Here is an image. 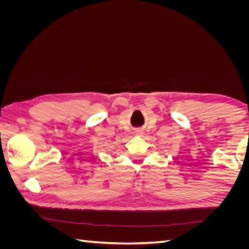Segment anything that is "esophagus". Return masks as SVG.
I'll return each instance as SVG.
<instances>
[{"label":"esophagus","mask_w":249,"mask_h":249,"mask_svg":"<svg viewBox=\"0 0 249 249\" xmlns=\"http://www.w3.org/2000/svg\"><path fill=\"white\" fill-rule=\"evenodd\" d=\"M136 134H137V135H142V131H137Z\"/></svg>","instance_id":"1"}]
</instances>
